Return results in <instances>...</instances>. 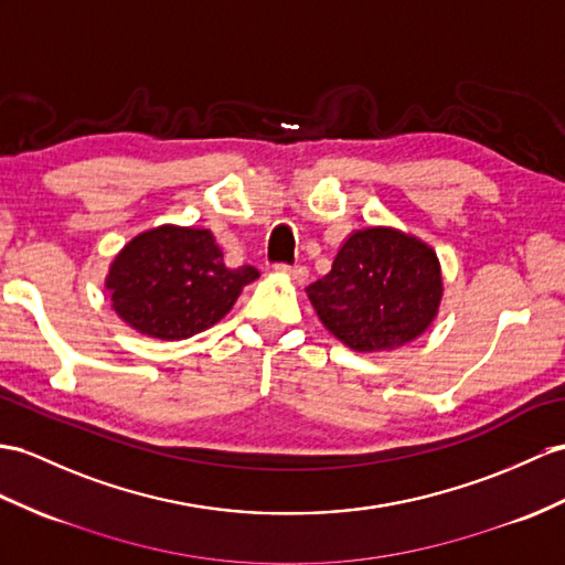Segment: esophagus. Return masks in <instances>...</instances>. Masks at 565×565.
Wrapping results in <instances>:
<instances>
[{
	"mask_svg": "<svg viewBox=\"0 0 565 565\" xmlns=\"http://www.w3.org/2000/svg\"><path fill=\"white\" fill-rule=\"evenodd\" d=\"M275 270L290 275V278H292L297 285H305L307 278H309L307 266H285V264H278V266H275Z\"/></svg>",
	"mask_w": 565,
	"mask_h": 565,
	"instance_id": "34e87169",
	"label": "esophagus"
}]
</instances>
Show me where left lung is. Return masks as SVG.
Instances as JSON below:
<instances>
[{"label":"left lung","mask_w":565,"mask_h":565,"mask_svg":"<svg viewBox=\"0 0 565 565\" xmlns=\"http://www.w3.org/2000/svg\"><path fill=\"white\" fill-rule=\"evenodd\" d=\"M307 297L350 350H395L434 323L444 299L441 264L415 235L364 227L342 242L333 268L307 287Z\"/></svg>","instance_id":"1"}]
</instances>
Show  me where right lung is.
Returning a JSON list of instances; mask_svg holds the SVG:
<instances>
[{"mask_svg": "<svg viewBox=\"0 0 565 565\" xmlns=\"http://www.w3.org/2000/svg\"><path fill=\"white\" fill-rule=\"evenodd\" d=\"M254 266L230 268L211 230L160 225L136 235L109 264L105 290L119 319L158 340H186L235 307Z\"/></svg>", "mask_w": 565, "mask_h": 565, "instance_id": "right-lung-1", "label": "right lung"}]
</instances>
